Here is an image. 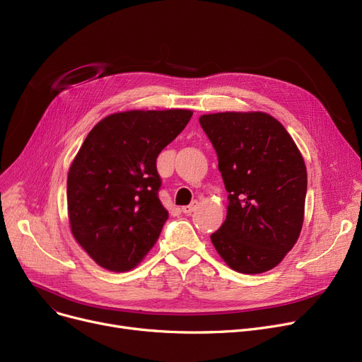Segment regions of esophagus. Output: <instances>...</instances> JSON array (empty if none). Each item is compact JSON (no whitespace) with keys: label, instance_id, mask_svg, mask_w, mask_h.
Wrapping results in <instances>:
<instances>
[{"label":"esophagus","instance_id":"obj_1","mask_svg":"<svg viewBox=\"0 0 362 362\" xmlns=\"http://www.w3.org/2000/svg\"><path fill=\"white\" fill-rule=\"evenodd\" d=\"M197 206H198V202H197V201H194L192 204H189V205L182 206V213H183V214H186V216H189V214L195 211V208H197Z\"/></svg>","mask_w":362,"mask_h":362}]
</instances>
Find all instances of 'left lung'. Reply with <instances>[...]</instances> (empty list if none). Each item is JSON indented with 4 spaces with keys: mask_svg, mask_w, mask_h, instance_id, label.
I'll list each match as a JSON object with an SVG mask.
<instances>
[{
    "mask_svg": "<svg viewBox=\"0 0 362 362\" xmlns=\"http://www.w3.org/2000/svg\"><path fill=\"white\" fill-rule=\"evenodd\" d=\"M218 158L227 216L211 242L238 273L269 272L296 243L307 195V168L289 133L265 112L199 117Z\"/></svg>",
    "mask_w": 362,
    "mask_h": 362,
    "instance_id": "8db88e82",
    "label": "left lung"
}]
</instances>
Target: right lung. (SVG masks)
<instances>
[{
  "label": "right lung",
  "instance_id": "1",
  "mask_svg": "<svg viewBox=\"0 0 362 362\" xmlns=\"http://www.w3.org/2000/svg\"><path fill=\"white\" fill-rule=\"evenodd\" d=\"M191 117L189 110H133L89 132L69 170L67 206L74 239L101 267L127 272L157 242L168 218L157 157Z\"/></svg>",
  "mask_w": 362,
  "mask_h": 362
}]
</instances>
